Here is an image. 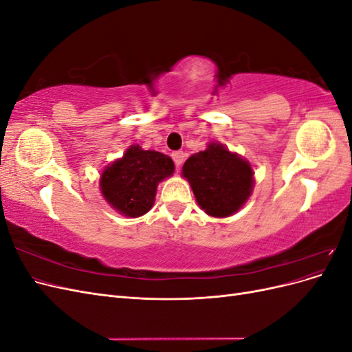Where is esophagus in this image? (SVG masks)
<instances>
[{"label": "esophagus", "instance_id": "1", "mask_svg": "<svg viewBox=\"0 0 352 352\" xmlns=\"http://www.w3.org/2000/svg\"><path fill=\"white\" fill-rule=\"evenodd\" d=\"M172 157H173L175 164H176L177 167L182 166V163L185 162V154H184L182 151H175V153L172 154Z\"/></svg>", "mask_w": 352, "mask_h": 352}]
</instances>
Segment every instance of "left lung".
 I'll return each mask as SVG.
<instances>
[{
  "label": "left lung",
  "instance_id": "8db88e82",
  "mask_svg": "<svg viewBox=\"0 0 352 352\" xmlns=\"http://www.w3.org/2000/svg\"><path fill=\"white\" fill-rule=\"evenodd\" d=\"M182 175L194 190L198 206L212 217H229L247 202L252 192L251 164L221 144L190 155Z\"/></svg>",
  "mask_w": 352,
  "mask_h": 352
}]
</instances>
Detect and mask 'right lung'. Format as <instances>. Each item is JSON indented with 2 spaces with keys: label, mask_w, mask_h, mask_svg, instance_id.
Instances as JSON below:
<instances>
[{
  "label": "right lung",
  "mask_w": 352,
  "mask_h": 352,
  "mask_svg": "<svg viewBox=\"0 0 352 352\" xmlns=\"http://www.w3.org/2000/svg\"><path fill=\"white\" fill-rule=\"evenodd\" d=\"M173 172L175 163L168 155L132 145L105 167L100 179L101 194L120 214L140 217L154 206L158 184Z\"/></svg>",
  "instance_id": "1"
}]
</instances>
